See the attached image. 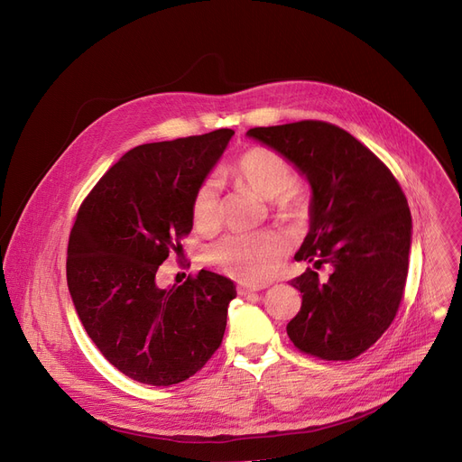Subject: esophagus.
<instances>
[{
  "mask_svg": "<svg viewBox=\"0 0 462 462\" xmlns=\"http://www.w3.org/2000/svg\"><path fill=\"white\" fill-rule=\"evenodd\" d=\"M262 286H254V284H239L237 286V294L239 296H247V294H254L260 292Z\"/></svg>",
  "mask_w": 462,
  "mask_h": 462,
  "instance_id": "1",
  "label": "esophagus"
}]
</instances>
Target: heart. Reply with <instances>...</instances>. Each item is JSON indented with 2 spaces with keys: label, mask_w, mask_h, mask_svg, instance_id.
Here are the masks:
<instances>
[{
  "label": "heart",
  "mask_w": 462,
  "mask_h": 462,
  "mask_svg": "<svg viewBox=\"0 0 462 462\" xmlns=\"http://www.w3.org/2000/svg\"><path fill=\"white\" fill-rule=\"evenodd\" d=\"M236 180L270 202V211L284 223H298L305 215L301 199L292 190L298 181L296 168L272 148H251L234 164ZM192 223L200 232L211 234L223 223V204L215 180L202 181L192 194ZM288 253L286 239L273 232L226 236L208 251V262L226 275L260 284L268 281Z\"/></svg>",
  "instance_id": "b5f03b06"
}]
</instances>
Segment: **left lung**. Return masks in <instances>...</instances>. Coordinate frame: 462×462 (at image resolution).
<instances>
[{
  "label": "left lung",
  "instance_id": "obj_1",
  "mask_svg": "<svg viewBox=\"0 0 462 462\" xmlns=\"http://www.w3.org/2000/svg\"><path fill=\"white\" fill-rule=\"evenodd\" d=\"M249 136L292 161L312 187L310 230L298 260L329 265L320 282L292 279L303 294L286 331L294 346L326 361H350L392 326L404 298L411 217L404 192L365 143L328 121L254 127Z\"/></svg>",
  "mask_w": 462,
  "mask_h": 462
}]
</instances>
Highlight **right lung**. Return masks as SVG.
I'll return each mask as SVG.
<instances>
[{
	"instance_id": "obj_1",
	"label": "right lung",
	"mask_w": 462,
	"mask_h": 462,
	"mask_svg": "<svg viewBox=\"0 0 462 462\" xmlns=\"http://www.w3.org/2000/svg\"><path fill=\"white\" fill-rule=\"evenodd\" d=\"M232 129L136 145L82 200L67 284L88 335L112 365L150 385L197 374L223 343L234 282L213 272L161 288L159 265L192 228L190 202Z\"/></svg>"
}]
</instances>
